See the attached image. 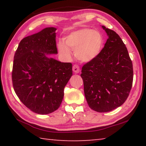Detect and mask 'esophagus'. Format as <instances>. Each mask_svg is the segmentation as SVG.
<instances>
[{"mask_svg":"<svg viewBox=\"0 0 146 146\" xmlns=\"http://www.w3.org/2000/svg\"><path fill=\"white\" fill-rule=\"evenodd\" d=\"M73 71L74 73H78L80 72V68H79V66L78 65H76V64H75V65L73 66Z\"/></svg>","mask_w":146,"mask_h":146,"instance_id":"34e87169","label":"esophagus"}]
</instances>
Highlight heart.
Here are the masks:
<instances>
[{"label":"heart","instance_id":"heart-1","mask_svg":"<svg viewBox=\"0 0 146 146\" xmlns=\"http://www.w3.org/2000/svg\"><path fill=\"white\" fill-rule=\"evenodd\" d=\"M59 42L57 48L64 57H71L70 49L75 50V55L82 62H90L97 57L102 51L104 38L100 32L90 28H83L73 31Z\"/></svg>","mask_w":146,"mask_h":146}]
</instances>
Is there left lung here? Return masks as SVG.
Wrapping results in <instances>:
<instances>
[{
    "label": "left lung",
    "instance_id": "1",
    "mask_svg": "<svg viewBox=\"0 0 146 146\" xmlns=\"http://www.w3.org/2000/svg\"><path fill=\"white\" fill-rule=\"evenodd\" d=\"M102 28L108 38L97 57L83 66L84 95L91 109L111 111L122 105L129 96L133 80L132 61L127 48L115 31Z\"/></svg>",
    "mask_w": 146,
    "mask_h": 146
}]
</instances>
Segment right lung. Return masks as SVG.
Masks as SVG:
<instances>
[{
	"label": "right lung",
	"instance_id": "add662e5",
	"mask_svg": "<svg viewBox=\"0 0 146 146\" xmlns=\"http://www.w3.org/2000/svg\"><path fill=\"white\" fill-rule=\"evenodd\" d=\"M56 29L44 28L24 38L15 53L12 82L20 100L32 111L46 115L60 107L73 75L72 64L48 55L57 54Z\"/></svg>",
	"mask_w": 146,
	"mask_h": 146
}]
</instances>
